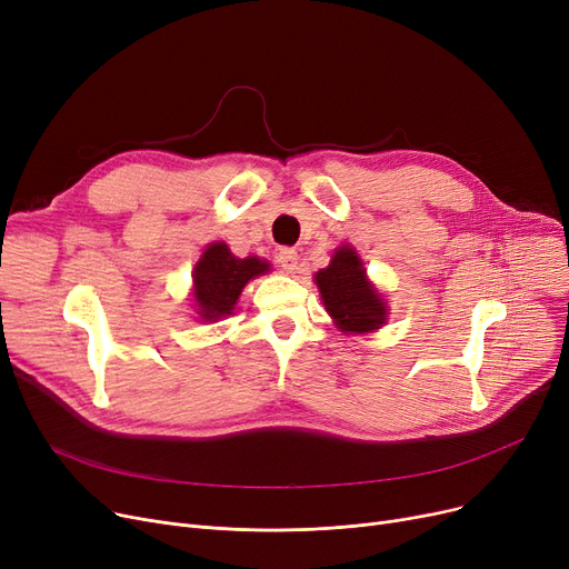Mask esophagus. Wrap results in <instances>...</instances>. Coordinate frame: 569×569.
Returning <instances> with one entry per match:
<instances>
[{
	"label": "esophagus",
	"instance_id": "esophagus-1",
	"mask_svg": "<svg viewBox=\"0 0 569 569\" xmlns=\"http://www.w3.org/2000/svg\"><path fill=\"white\" fill-rule=\"evenodd\" d=\"M297 260H300V256H297L295 249H279V253H277L279 267L283 269V272H288V274H292L295 269H297Z\"/></svg>",
	"mask_w": 569,
	"mask_h": 569
}]
</instances>
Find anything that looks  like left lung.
<instances>
[{
  "instance_id": "left-lung-1",
  "label": "left lung",
  "mask_w": 569,
  "mask_h": 569,
  "mask_svg": "<svg viewBox=\"0 0 569 569\" xmlns=\"http://www.w3.org/2000/svg\"><path fill=\"white\" fill-rule=\"evenodd\" d=\"M327 313L343 335L380 330L387 320V305L367 279L362 258L350 247H339L325 269L313 277Z\"/></svg>"
}]
</instances>
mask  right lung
Returning <instances> with one entry per match:
<instances>
[{
  "label": "right lung",
  "mask_w": 569,
  "mask_h": 569,
  "mask_svg": "<svg viewBox=\"0 0 569 569\" xmlns=\"http://www.w3.org/2000/svg\"><path fill=\"white\" fill-rule=\"evenodd\" d=\"M264 272H269L267 260L237 258L223 242L209 244L193 269L196 313L204 322L230 316L244 286Z\"/></svg>",
  "instance_id": "obj_1"
}]
</instances>
